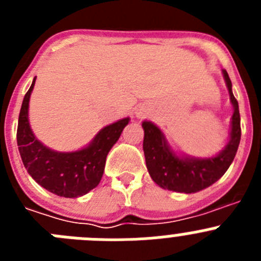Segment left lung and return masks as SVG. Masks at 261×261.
Returning a JSON list of instances; mask_svg holds the SVG:
<instances>
[{
  "mask_svg": "<svg viewBox=\"0 0 261 261\" xmlns=\"http://www.w3.org/2000/svg\"><path fill=\"white\" fill-rule=\"evenodd\" d=\"M232 105L231 125L227 144L220 153L208 158L177 154L166 140L165 133L151 121H142L144 154L147 171L161 188L180 193H196L216 183L230 167L241 142V115L227 71L222 70Z\"/></svg>",
  "mask_w": 261,
  "mask_h": 261,
  "instance_id": "left-lung-1",
  "label": "left lung"
}]
</instances>
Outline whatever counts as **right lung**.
Here are the masks:
<instances>
[{"mask_svg":"<svg viewBox=\"0 0 261 261\" xmlns=\"http://www.w3.org/2000/svg\"><path fill=\"white\" fill-rule=\"evenodd\" d=\"M35 80L23 98L18 119L17 142L23 165L36 183L55 195L69 199L86 195L102 179L106 158L130 119L124 117L105 126L80 150H52L39 141L30 126L29 106Z\"/></svg>","mask_w":261,"mask_h":261,"instance_id":"right-lung-1","label":"right lung"}]
</instances>
